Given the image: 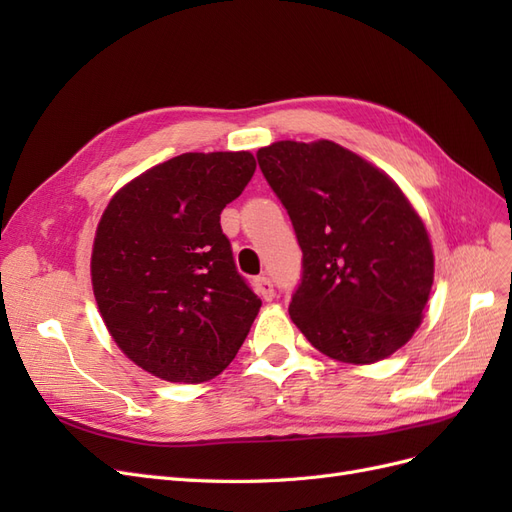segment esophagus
Listing matches in <instances>:
<instances>
[{"instance_id": "obj_1", "label": "esophagus", "mask_w": 512, "mask_h": 512, "mask_svg": "<svg viewBox=\"0 0 512 512\" xmlns=\"http://www.w3.org/2000/svg\"><path fill=\"white\" fill-rule=\"evenodd\" d=\"M254 288H256V292L260 294L262 299H267V301H271L273 297H275V288H273V282L269 280L267 275H258L256 280H254Z\"/></svg>"}]
</instances>
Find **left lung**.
<instances>
[{
  "mask_svg": "<svg viewBox=\"0 0 512 512\" xmlns=\"http://www.w3.org/2000/svg\"><path fill=\"white\" fill-rule=\"evenodd\" d=\"M303 252L290 318L322 354L367 365L423 320L433 252L423 220L380 168L331 141H280L256 153Z\"/></svg>",
  "mask_w": 512,
  "mask_h": 512,
  "instance_id": "obj_1",
  "label": "left lung"
}]
</instances>
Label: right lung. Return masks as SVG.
I'll return each mask as SVG.
<instances>
[{
    "mask_svg": "<svg viewBox=\"0 0 512 512\" xmlns=\"http://www.w3.org/2000/svg\"><path fill=\"white\" fill-rule=\"evenodd\" d=\"M250 151L183 153L111 198L91 284L115 344L168 382L211 380L235 359L262 301L239 275L222 209L250 183Z\"/></svg>",
    "mask_w": 512,
    "mask_h": 512,
    "instance_id": "obj_1",
    "label": "right lung"
}]
</instances>
